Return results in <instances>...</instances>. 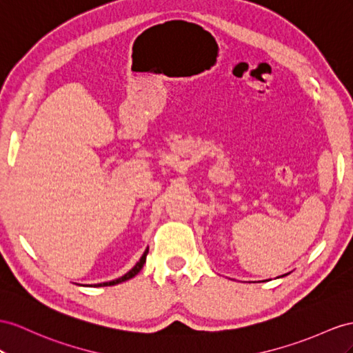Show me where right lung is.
Listing matches in <instances>:
<instances>
[{"instance_id":"obj_1","label":"right lung","mask_w":353,"mask_h":353,"mask_svg":"<svg viewBox=\"0 0 353 353\" xmlns=\"http://www.w3.org/2000/svg\"><path fill=\"white\" fill-rule=\"evenodd\" d=\"M148 254H149V248L144 250V254L141 255V258H140V261L137 264H135L128 273L126 274H123L122 277H119V279H114V280H110V282H104V283H98V285H95V286H113V285H117V283H122V282H125V280H130V279H132L134 276H137L139 273H140V270L143 268V265H144V263H146V256H148Z\"/></svg>"}]
</instances>
